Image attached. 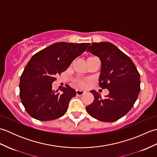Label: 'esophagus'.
Segmentation results:
<instances>
[{
	"mask_svg": "<svg viewBox=\"0 0 157 157\" xmlns=\"http://www.w3.org/2000/svg\"><path fill=\"white\" fill-rule=\"evenodd\" d=\"M85 93V91L84 90H76V94L78 96H81L82 94H84Z\"/></svg>",
	"mask_w": 157,
	"mask_h": 157,
	"instance_id": "obj_1",
	"label": "esophagus"
}]
</instances>
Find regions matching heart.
<instances>
[{
    "label": "heart",
    "mask_w": 157,
    "mask_h": 157,
    "mask_svg": "<svg viewBox=\"0 0 157 157\" xmlns=\"http://www.w3.org/2000/svg\"><path fill=\"white\" fill-rule=\"evenodd\" d=\"M91 57H93V56H90V57H89V58H91ZM75 85L77 86H79V87H84V86H86V83L84 81L80 80V79H78V80H77L75 82Z\"/></svg>",
    "instance_id": "heart-1"
}]
</instances>
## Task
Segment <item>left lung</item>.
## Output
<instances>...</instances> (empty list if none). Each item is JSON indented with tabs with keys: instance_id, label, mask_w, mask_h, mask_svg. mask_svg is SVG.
I'll list each match as a JSON object with an SVG mask.
<instances>
[{
	"instance_id": "8db88e82",
	"label": "left lung",
	"mask_w": 157,
	"mask_h": 157,
	"mask_svg": "<svg viewBox=\"0 0 157 157\" xmlns=\"http://www.w3.org/2000/svg\"><path fill=\"white\" fill-rule=\"evenodd\" d=\"M101 62L99 86L109 90L102 98L95 90L94 101L86 107L92 117L105 122L117 121L134 106L140 91V75L132 59L108 42L92 43L87 49Z\"/></svg>"
}]
</instances>
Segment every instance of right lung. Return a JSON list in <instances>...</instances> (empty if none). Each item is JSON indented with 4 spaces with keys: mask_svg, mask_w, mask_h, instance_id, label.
<instances>
[{
    "mask_svg": "<svg viewBox=\"0 0 157 157\" xmlns=\"http://www.w3.org/2000/svg\"><path fill=\"white\" fill-rule=\"evenodd\" d=\"M90 43H55L33 55L20 78L19 96L28 114L39 121L61 117L68 109L69 102L76 95L68 85L61 93L55 91L52 84L56 77L69 67L82 55Z\"/></svg>",
    "mask_w": 157,
    "mask_h": 157,
    "instance_id": "obj_1",
    "label": "right lung"
}]
</instances>
